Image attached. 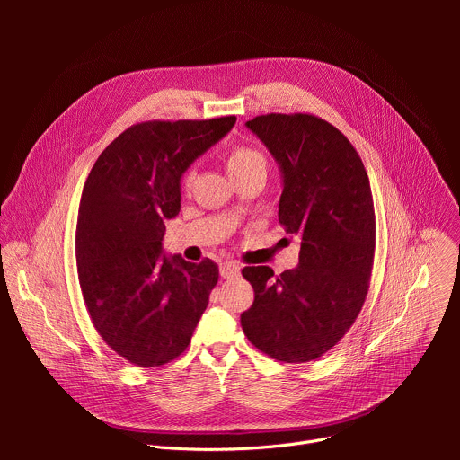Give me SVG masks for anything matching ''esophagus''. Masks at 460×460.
Returning a JSON list of instances; mask_svg holds the SVG:
<instances>
[{"label": "esophagus", "instance_id": "obj_1", "mask_svg": "<svg viewBox=\"0 0 460 460\" xmlns=\"http://www.w3.org/2000/svg\"><path fill=\"white\" fill-rule=\"evenodd\" d=\"M220 275L224 279H234L240 275V266L236 264V261H224V264L220 266Z\"/></svg>", "mask_w": 460, "mask_h": 460}]
</instances>
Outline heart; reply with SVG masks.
<instances>
[{"label": "heart", "instance_id": "b5f03b06", "mask_svg": "<svg viewBox=\"0 0 460 460\" xmlns=\"http://www.w3.org/2000/svg\"><path fill=\"white\" fill-rule=\"evenodd\" d=\"M226 167L233 180L249 174V172H266L268 171V158L260 149L247 146V144H238L233 146L227 155H226ZM194 172L192 169H187L181 174V187L189 189L192 183Z\"/></svg>", "mask_w": 460, "mask_h": 460}]
</instances>
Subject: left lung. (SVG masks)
<instances>
[{
	"mask_svg": "<svg viewBox=\"0 0 460 460\" xmlns=\"http://www.w3.org/2000/svg\"><path fill=\"white\" fill-rule=\"evenodd\" d=\"M282 167L279 222L300 236L298 268L275 277L243 268L254 289L242 313L249 342L268 357L300 364L337 346L367 296L375 258L369 178L337 127L307 112H270L247 121Z\"/></svg>",
	"mask_w": 460,
	"mask_h": 460,
	"instance_id": "8db88e82",
	"label": "left lung"
}]
</instances>
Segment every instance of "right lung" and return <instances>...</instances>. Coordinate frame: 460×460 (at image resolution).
<instances>
[{
	"mask_svg": "<svg viewBox=\"0 0 460 460\" xmlns=\"http://www.w3.org/2000/svg\"><path fill=\"white\" fill-rule=\"evenodd\" d=\"M236 116L130 125L93 165L76 226L85 307L105 344L138 367L180 357L218 282V266L162 254L180 211L185 169L224 138Z\"/></svg>",
	"mask_w": 460,
	"mask_h": 460,
	"instance_id": "1",
	"label": "right lung"
}]
</instances>
